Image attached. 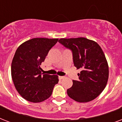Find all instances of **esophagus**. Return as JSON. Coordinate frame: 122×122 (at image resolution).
I'll return each mask as SVG.
<instances>
[{
    "label": "esophagus",
    "mask_w": 122,
    "mask_h": 122,
    "mask_svg": "<svg viewBox=\"0 0 122 122\" xmlns=\"http://www.w3.org/2000/svg\"><path fill=\"white\" fill-rule=\"evenodd\" d=\"M65 78V76H59V80H61V79H63V78Z\"/></svg>",
    "instance_id": "obj_1"
}]
</instances>
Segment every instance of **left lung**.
Returning <instances> with one entry per match:
<instances>
[{"label": "left lung", "mask_w": 122, "mask_h": 122, "mask_svg": "<svg viewBox=\"0 0 122 122\" xmlns=\"http://www.w3.org/2000/svg\"><path fill=\"white\" fill-rule=\"evenodd\" d=\"M59 42L72 51L75 66L80 69L78 80H73L67 90L70 98L87 102L96 98L106 87L109 76L108 64L97 42L84 37L60 39Z\"/></svg>", "instance_id": "1"}]
</instances>
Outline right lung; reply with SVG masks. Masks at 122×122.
<instances>
[{"label":"right lung","instance_id":"right-lung-1","mask_svg":"<svg viewBox=\"0 0 122 122\" xmlns=\"http://www.w3.org/2000/svg\"><path fill=\"white\" fill-rule=\"evenodd\" d=\"M57 39L34 38L23 42L16 50L11 64L14 87L25 99L40 102L52 94L58 76L42 73L41 63Z\"/></svg>","mask_w":122,"mask_h":122}]
</instances>
